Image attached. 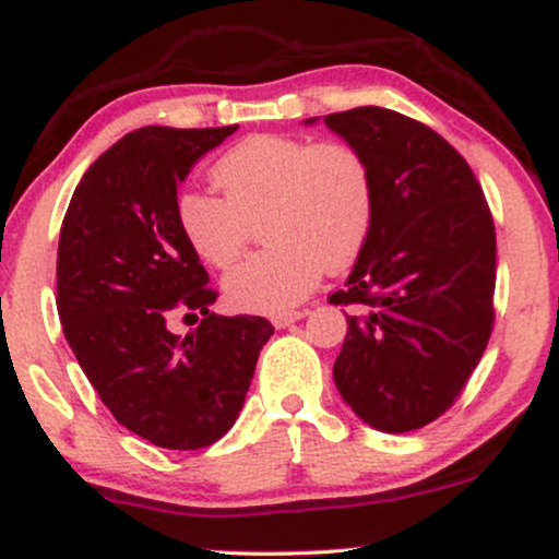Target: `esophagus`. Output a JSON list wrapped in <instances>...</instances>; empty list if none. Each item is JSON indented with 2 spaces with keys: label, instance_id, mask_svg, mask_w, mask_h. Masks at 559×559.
<instances>
[{
  "label": "esophagus",
  "instance_id": "1",
  "mask_svg": "<svg viewBox=\"0 0 559 559\" xmlns=\"http://www.w3.org/2000/svg\"><path fill=\"white\" fill-rule=\"evenodd\" d=\"M305 316H308V312L305 310H289V312H282V316H274V328H287V325H293V323H297V320H302Z\"/></svg>",
  "mask_w": 559,
  "mask_h": 559
}]
</instances>
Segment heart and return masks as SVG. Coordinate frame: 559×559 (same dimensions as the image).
<instances>
[{
    "mask_svg": "<svg viewBox=\"0 0 559 559\" xmlns=\"http://www.w3.org/2000/svg\"><path fill=\"white\" fill-rule=\"evenodd\" d=\"M221 193L186 190L175 224L213 270H226L264 216L262 254L224 277L236 310L280 316L302 302L328 270L354 262L373 221V178L361 152L343 142L254 134L234 144L213 167Z\"/></svg>",
    "mask_w": 559,
    "mask_h": 559,
    "instance_id": "heart-1",
    "label": "heart"
}]
</instances>
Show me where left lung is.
<instances>
[{"label":"left lung","instance_id":"8db88e82","mask_svg":"<svg viewBox=\"0 0 559 559\" xmlns=\"http://www.w3.org/2000/svg\"><path fill=\"white\" fill-rule=\"evenodd\" d=\"M323 121L373 178L369 239L331 295L361 308L346 316L335 386L373 430H419L455 402L491 338V211L468 163L430 127L381 106Z\"/></svg>","mask_w":559,"mask_h":559}]
</instances>
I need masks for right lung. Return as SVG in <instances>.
Listing matches in <instances>:
<instances>
[{"label": "right lung", "mask_w": 559, "mask_h": 559, "mask_svg": "<svg viewBox=\"0 0 559 559\" xmlns=\"http://www.w3.org/2000/svg\"><path fill=\"white\" fill-rule=\"evenodd\" d=\"M239 127H142L83 175L58 241V316L106 409L152 445L198 450L231 430L266 318L216 316L209 272L175 224L178 186ZM178 314H203L186 340Z\"/></svg>", "instance_id": "1"}]
</instances>
